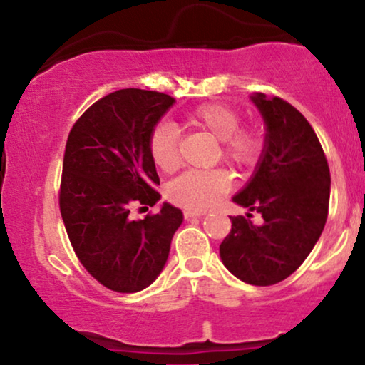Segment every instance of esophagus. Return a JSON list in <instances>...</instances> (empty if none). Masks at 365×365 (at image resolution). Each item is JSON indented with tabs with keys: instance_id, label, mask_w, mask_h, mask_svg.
Segmentation results:
<instances>
[{
	"instance_id": "esophagus-1",
	"label": "esophagus",
	"mask_w": 365,
	"mask_h": 365,
	"mask_svg": "<svg viewBox=\"0 0 365 365\" xmlns=\"http://www.w3.org/2000/svg\"><path fill=\"white\" fill-rule=\"evenodd\" d=\"M204 212H199V211H190V209H185L183 211V217L185 220H194V217H202Z\"/></svg>"
}]
</instances>
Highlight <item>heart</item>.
Wrapping results in <instances>:
<instances>
[{
    "mask_svg": "<svg viewBox=\"0 0 365 365\" xmlns=\"http://www.w3.org/2000/svg\"><path fill=\"white\" fill-rule=\"evenodd\" d=\"M187 125L204 130L220 140V153L226 163L247 170L262 158L266 137L257 125H240V115L232 106L209 103L195 108L187 115ZM148 153L153 165L163 173H171L178 166V135L173 125L163 123L153 128L148 139ZM232 188V175L225 168L185 171L170 182L166 195L173 204L206 211Z\"/></svg>",
    "mask_w": 365,
    "mask_h": 365,
    "instance_id": "heart-1",
    "label": "heart"
}]
</instances>
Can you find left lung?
Listing matches in <instances>:
<instances>
[{
	"label": "left lung",
	"instance_id": "1",
	"mask_svg": "<svg viewBox=\"0 0 365 365\" xmlns=\"http://www.w3.org/2000/svg\"><path fill=\"white\" fill-rule=\"evenodd\" d=\"M252 101L266 121V148L252 180L233 202L262 215L230 216L232 230L220 245L232 274L255 287H269L300 267L319 240L329 207V166L305 116L282 98L257 92Z\"/></svg>",
	"mask_w": 365,
	"mask_h": 365
}]
</instances>
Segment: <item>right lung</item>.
Here are the masks:
<instances>
[{"mask_svg": "<svg viewBox=\"0 0 365 365\" xmlns=\"http://www.w3.org/2000/svg\"><path fill=\"white\" fill-rule=\"evenodd\" d=\"M173 103L163 92L120 89L83 111L68 133L60 183L63 223L87 273L113 292L149 287L183 221L182 211L166 202L144 220L128 217L133 204L148 209L161 197L148 139Z\"/></svg>", "mask_w": 365, "mask_h": 365, "instance_id": "1", "label": "right lung"}]
</instances>
